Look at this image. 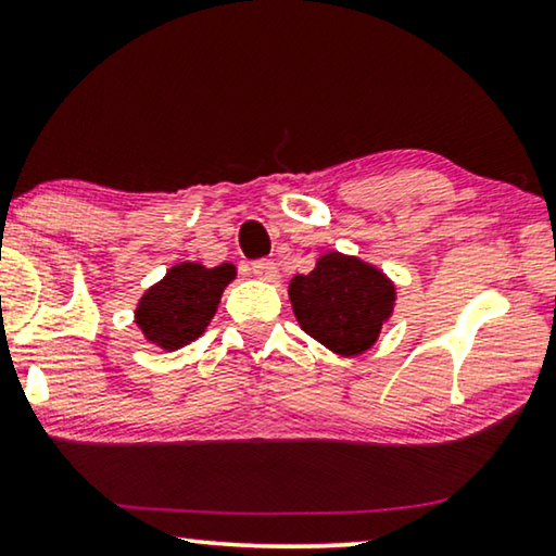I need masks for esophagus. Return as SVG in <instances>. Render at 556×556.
Masks as SVG:
<instances>
[{
  "label": "esophagus",
  "instance_id": "34e87169",
  "mask_svg": "<svg viewBox=\"0 0 556 556\" xmlns=\"http://www.w3.org/2000/svg\"><path fill=\"white\" fill-rule=\"evenodd\" d=\"M253 276L265 280V283H278L280 273H278V265L276 263L257 261V263H253Z\"/></svg>",
  "mask_w": 556,
  "mask_h": 556
}]
</instances>
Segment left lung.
<instances>
[{
	"mask_svg": "<svg viewBox=\"0 0 556 556\" xmlns=\"http://www.w3.org/2000/svg\"><path fill=\"white\" fill-rule=\"evenodd\" d=\"M288 299L308 337L339 356H359L392 318L397 288L377 265L329 250L308 276L291 278Z\"/></svg>",
	"mask_w": 556,
	"mask_h": 556,
	"instance_id": "left-lung-1",
	"label": "left lung"
}]
</instances>
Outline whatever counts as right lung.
<instances>
[{
  "mask_svg": "<svg viewBox=\"0 0 556 556\" xmlns=\"http://www.w3.org/2000/svg\"><path fill=\"white\" fill-rule=\"evenodd\" d=\"M238 270L232 263L207 268L202 263H177L162 280L147 288L136 303L134 321L149 344L162 352L192 344L217 314L225 288Z\"/></svg>",
  "mask_w": 556,
  "mask_h": 556,
  "instance_id": "add662e5",
  "label": "right lung"
}]
</instances>
